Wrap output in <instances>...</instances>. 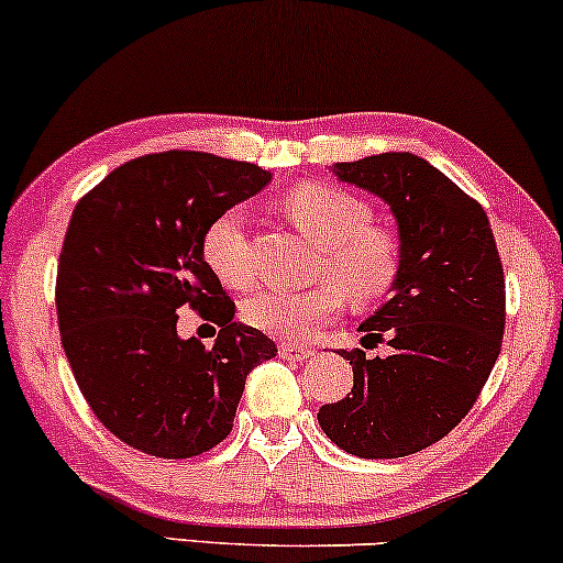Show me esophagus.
<instances>
[{
	"mask_svg": "<svg viewBox=\"0 0 563 563\" xmlns=\"http://www.w3.org/2000/svg\"><path fill=\"white\" fill-rule=\"evenodd\" d=\"M277 352H280L283 360H294V363H301V360L312 357L314 349L312 346H303V344H288V341H283Z\"/></svg>",
	"mask_w": 563,
	"mask_h": 563,
	"instance_id": "obj_1",
	"label": "esophagus"
}]
</instances>
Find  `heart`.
Segmentation results:
<instances>
[{"label": "heart", "instance_id": "heart-1", "mask_svg": "<svg viewBox=\"0 0 563 563\" xmlns=\"http://www.w3.org/2000/svg\"><path fill=\"white\" fill-rule=\"evenodd\" d=\"M283 211L322 249L325 280L309 288H262L243 301V320L280 339H301L339 312L344 296L367 307L389 294L399 275V243L373 228V211L344 187L303 183L283 198ZM203 260L224 286L245 288L254 280L249 228L243 209L222 211L203 232Z\"/></svg>", "mask_w": 563, "mask_h": 563}]
</instances>
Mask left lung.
Here are the masks:
<instances>
[{"label": "left lung", "instance_id": "left-lung-1", "mask_svg": "<svg viewBox=\"0 0 563 563\" xmlns=\"http://www.w3.org/2000/svg\"><path fill=\"white\" fill-rule=\"evenodd\" d=\"M333 174L391 209L399 275L360 325L394 352L371 360L341 349L354 386L318 421L352 455L405 457L448 437L487 384L506 328L500 254L482 206L421 156L378 153L333 164Z\"/></svg>", "mask_w": 563, "mask_h": 563}]
</instances>
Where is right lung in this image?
I'll use <instances>...</instances> for the list:
<instances>
[{
  "instance_id": "add662e5",
  "label": "right lung",
  "mask_w": 563,
  "mask_h": 563,
  "mask_svg": "<svg viewBox=\"0 0 563 563\" xmlns=\"http://www.w3.org/2000/svg\"><path fill=\"white\" fill-rule=\"evenodd\" d=\"M273 174L245 161L166 151L119 166L76 203L57 264V325L100 423L156 457H192L230 434L245 376L277 346L235 322L203 260V232ZM185 302L217 321L206 350L179 340Z\"/></svg>"
}]
</instances>
